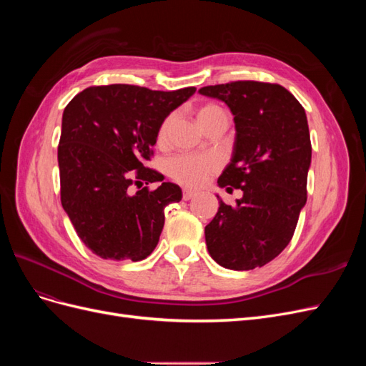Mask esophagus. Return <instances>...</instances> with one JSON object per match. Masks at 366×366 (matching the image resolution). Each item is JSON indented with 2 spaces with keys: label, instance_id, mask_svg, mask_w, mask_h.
I'll return each mask as SVG.
<instances>
[{
  "label": "esophagus",
  "instance_id": "34e87169",
  "mask_svg": "<svg viewBox=\"0 0 366 366\" xmlns=\"http://www.w3.org/2000/svg\"><path fill=\"white\" fill-rule=\"evenodd\" d=\"M197 195L195 191H191V189H184L183 191V200H191V198H194Z\"/></svg>",
  "mask_w": 366,
  "mask_h": 366
}]
</instances>
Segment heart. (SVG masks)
Returning a JSON list of instances; mask_svg holds the SVG:
<instances>
[{"label":"heart","mask_w":366,"mask_h":366,"mask_svg":"<svg viewBox=\"0 0 366 366\" xmlns=\"http://www.w3.org/2000/svg\"><path fill=\"white\" fill-rule=\"evenodd\" d=\"M217 114H223L221 109L215 104H204L197 109V117L203 125L204 122L212 119ZM172 116L166 117L157 131V142H164L168 136V129L172 122ZM219 168V160L214 156H192V154H184V156H177L171 159L166 164V171L169 177L184 186H200L203 184L210 174H214Z\"/></svg>","instance_id":"heart-1"}]
</instances>
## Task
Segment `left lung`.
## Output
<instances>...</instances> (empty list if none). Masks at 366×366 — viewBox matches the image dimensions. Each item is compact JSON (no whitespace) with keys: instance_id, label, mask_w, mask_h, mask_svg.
<instances>
[{"instance_id":"obj_1","label":"left lung","mask_w":366,"mask_h":366,"mask_svg":"<svg viewBox=\"0 0 366 366\" xmlns=\"http://www.w3.org/2000/svg\"><path fill=\"white\" fill-rule=\"evenodd\" d=\"M198 93L223 101L235 116L234 156L218 184L242 191L234 207L219 200L204 227L207 250L230 270L262 267L292 241L307 202L312 142L305 109L270 82L234 81Z\"/></svg>"}]
</instances>
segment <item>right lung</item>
I'll return each instance as SVG.
<instances>
[{
	"label": "right lung",
	"instance_id": "add662e5",
	"mask_svg": "<svg viewBox=\"0 0 366 366\" xmlns=\"http://www.w3.org/2000/svg\"><path fill=\"white\" fill-rule=\"evenodd\" d=\"M195 86L156 92L139 85L88 86L62 114L61 203L84 244L104 259H145L156 249L164 207L182 189L147 168L164 117ZM162 181L157 190L130 186Z\"/></svg>",
	"mask_w": 366,
	"mask_h": 366
}]
</instances>
